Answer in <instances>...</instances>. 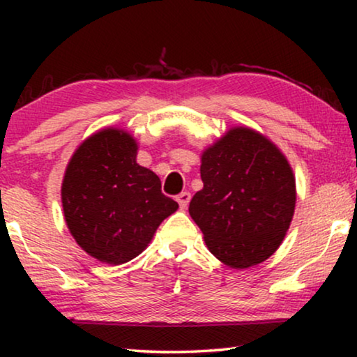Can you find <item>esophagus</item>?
<instances>
[{
    "label": "esophagus",
    "instance_id": "esophagus-1",
    "mask_svg": "<svg viewBox=\"0 0 357 357\" xmlns=\"http://www.w3.org/2000/svg\"><path fill=\"white\" fill-rule=\"evenodd\" d=\"M190 199H192V195H190L188 192H182L177 197V202H178V204H180V208L182 209H185L188 206V203H190Z\"/></svg>",
    "mask_w": 357,
    "mask_h": 357
}]
</instances>
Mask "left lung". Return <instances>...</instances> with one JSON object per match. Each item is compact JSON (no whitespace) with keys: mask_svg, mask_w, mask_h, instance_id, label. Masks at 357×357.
Here are the masks:
<instances>
[{"mask_svg":"<svg viewBox=\"0 0 357 357\" xmlns=\"http://www.w3.org/2000/svg\"><path fill=\"white\" fill-rule=\"evenodd\" d=\"M203 190L190 216L224 265L243 268L281 245L296 206V178L284 154L250 128L229 130L202 155Z\"/></svg>","mask_w":357,"mask_h":357,"instance_id":"1","label":"left lung"}]
</instances>
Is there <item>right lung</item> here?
<instances>
[{
	"label": "right lung",
	"mask_w": 357,
	"mask_h": 357,
	"mask_svg": "<svg viewBox=\"0 0 357 357\" xmlns=\"http://www.w3.org/2000/svg\"><path fill=\"white\" fill-rule=\"evenodd\" d=\"M138 144L116 128L97 131L73 154L61 185L65 221L82 250L109 265L133 260L177 211L153 170L136 162Z\"/></svg>",
	"instance_id": "add662e5"
}]
</instances>
